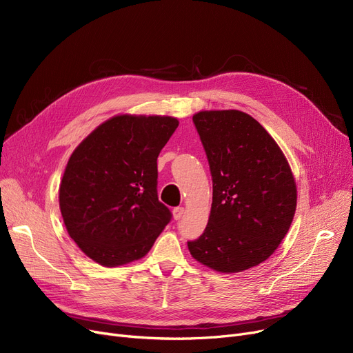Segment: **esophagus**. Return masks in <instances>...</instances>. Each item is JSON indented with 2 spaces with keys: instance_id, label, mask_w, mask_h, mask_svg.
<instances>
[{
  "instance_id": "34e87169",
  "label": "esophagus",
  "mask_w": 353,
  "mask_h": 353,
  "mask_svg": "<svg viewBox=\"0 0 353 353\" xmlns=\"http://www.w3.org/2000/svg\"><path fill=\"white\" fill-rule=\"evenodd\" d=\"M183 214H184V209H183V208H176V209H173V217H174V220H180Z\"/></svg>"
}]
</instances>
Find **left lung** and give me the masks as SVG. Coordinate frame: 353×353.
I'll return each instance as SVG.
<instances>
[{
    "mask_svg": "<svg viewBox=\"0 0 353 353\" xmlns=\"http://www.w3.org/2000/svg\"><path fill=\"white\" fill-rule=\"evenodd\" d=\"M213 180L208 228L189 242L193 259L220 273H239L269 259L293 221L294 176L266 128L240 110L193 116Z\"/></svg>",
    "mask_w": 353,
    "mask_h": 353,
    "instance_id": "1",
    "label": "left lung"
}]
</instances>
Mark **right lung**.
Here are the masks:
<instances>
[{"mask_svg": "<svg viewBox=\"0 0 353 353\" xmlns=\"http://www.w3.org/2000/svg\"><path fill=\"white\" fill-rule=\"evenodd\" d=\"M179 120L117 114L67 161L59 203L70 237L91 261L117 268L144 257L170 221L157 197V157Z\"/></svg>", "mask_w": 353, "mask_h": 353, "instance_id": "add662e5", "label": "right lung"}]
</instances>
